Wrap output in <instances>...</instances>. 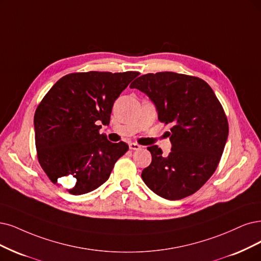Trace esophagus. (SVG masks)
Returning a JSON list of instances; mask_svg holds the SVG:
<instances>
[{"mask_svg": "<svg viewBox=\"0 0 261 261\" xmlns=\"http://www.w3.org/2000/svg\"><path fill=\"white\" fill-rule=\"evenodd\" d=\"M129 147L132 150H140L142 148V146L139 145V144H137V143H130L129 144Z\"/></svg>", "mask_w": 261, "mask_h": 261, "instance_id": "esophagus-1", "label": "esophagus"}]
</instances>
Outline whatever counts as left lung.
Here are the masks:
<instances>
[{
    "label": "left lung",
    "mask_w": 261,
    "mask_h": 261,
    "mask_svg": "<svg viewBox=\"0 0 261 261\" xmlns=\"http://www.w3.org/2000/svg\"><path fill=\"white\" fill-rule=\"evenodd\" d=\"M131 88L155 104L158 119L171 123L168 156L157 145L148 147L150 166L142 178L156 195L179 200L195 194L213 175L228 139L224 109L207 83L173 72L142 75Z\"/></svg>",
    "instance_id": "1"
}]
</instances>
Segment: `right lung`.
I'll return each mask as SVG.
<instances>
[{
	"label": "right lung",
	"instance_id": "add662e5",
	"mask_svg": "<svg viewBox=\"0 0 261 261\" xmlns=\"http://www.w3.org/2000/svg\"><path fill=\"white\" fill-rule=\"evenodd\" d=\"M139 72H86L63 76L37 106L35 146L49 179L72 195L90 192L109 179L129 146L100 134L110 124L115 100Z\"/></svg>",
	"mask_w": 261,
	"mask_h": 261
}]
</instances>
